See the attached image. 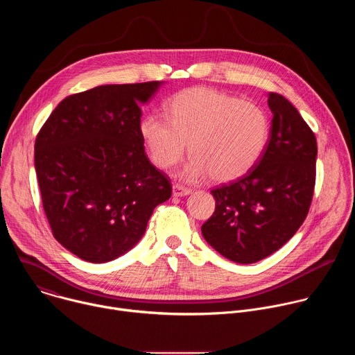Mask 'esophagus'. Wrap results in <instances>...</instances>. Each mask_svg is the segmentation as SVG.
I'll list each match as a JSON object with an SVG mask.
<instances>
[{"instance_id": "1", "label": "esophagus", "mask_w": 355, "mask_h": 355, "mask_svg": "<svg viewBox=\"0 0 355 355\" xmlns=\"http://www.w3.org/2000/svg\"><path fill=\"white\" fill-rule=\"evenodd\" d=\"M191 192H192L191 188L182 187V185H180V184L173 185V195H174V196H185V195H189Z\"/></svg>"}]
</instances>
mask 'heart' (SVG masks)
<instances>
[{"label":"heart","mask_w":355,"mask_h":355,"mask_svg":"<svg viewBox=\"0 0 355 355\" xmlns=\"http://www.w3.org/2000/svg\"><path fill=\"white\" fill-rule=\"evenodd\" d=\"M139 132L156 167L166 170L177 164L188 141L192 159L181 177L196 180L209 174L214 181L227 182L260 160L270 139V119L248 101L195 87L168 99L167 116H143Z\"/></svg>","instance_id":"obj_1"}]
</instances>
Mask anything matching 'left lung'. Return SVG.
I'll use <instances>...</instances> for the list:
<instances>
[{
  "label": "left lung",
  "mask_w": 355,
  "mask_h": 355,
  "mask_svg": "<svg viewBox=\"0 0 355 355\" xmlns=\"http://www.w3.org/2000/svg\"><path fill=\"white\" fill-rule=\"evenodd\" d=\"M270 140L244 175L211 191L214 215L202 236L223 257L257 263L281 248L305 220L315 189L318 143L297 110L268 94Z\"/></svg>",
  "instance_id": "obj_1"
}]
</instances>
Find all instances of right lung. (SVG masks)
Instances as JSON below:
<instances>
[{
  "label": "right lung",
  "instance_id": "right-lung-1",
  "mask_svg": "<svg viewBox=\"0 0 355 355\" xmlns=\"http://www.w3.org/2000/svg\"><path fill=\"white\" fill-rule=\"evenodd\" d=\"M163 81L98 85L64 98L35 141V170L55 239L88 263L133 248L171 196L139 132L140 105Z\"/></svg>",
  "mask_w": 355,
  "mask_h": 355
}]
</instances>
